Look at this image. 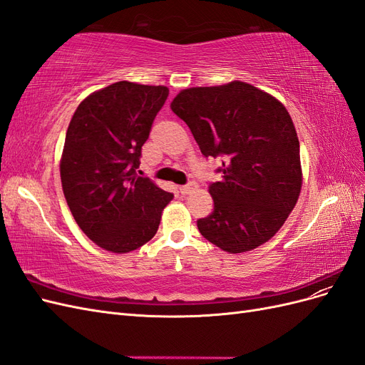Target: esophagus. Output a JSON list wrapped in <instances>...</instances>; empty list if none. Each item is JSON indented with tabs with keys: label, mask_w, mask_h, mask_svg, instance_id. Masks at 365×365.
<instances>
[{
	"label": "esophagus",
	"mask_w": 365,
	"mask_h": 365,
	"mask_svg": "<svg viewBox=\"0 0 365 365\" xmlns=\"http://www.w3.org/2000/svg\"><path fill=\"white\" fill-rule=\"evenodd\" d=\"M195 189H196V184H195V182H190V184H187V185H181V187H180V192H181L182 195H189V193H192Z\"/></svg>",
	"instance_id": "1"
}]
</instances>
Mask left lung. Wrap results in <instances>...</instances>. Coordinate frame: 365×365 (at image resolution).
<instances>
[{
    "mask_svg": "<svg viewBox=\"0 0 365 365\" xmlns=\"http://www.w3.org/2000/svg\"><path fill=\"white\" fill-rule=\"evenodd\" d=\"M170 108L190 128L204 157H224L222 180L208 187L215 210L197 219L200 233L231 254L263 245L302 192L300 143L288 109L240 81L187 88Z\"/></svg>",
    "mask_w": 365,
    "mask_h": 365,
    "instance_id": "8db88e82",
    "label": "left lung"
}]
</instances>
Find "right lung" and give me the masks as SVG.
I'll return each instance as SVG.
<instances>
[{
    "mask_svg": "<svg viewBox=\"0 0 365 365\" xmlns=\"http://www.w3.org/2000/svg\"><path fill=\"white\" fill-rule=\"evenodd\" d=\"M168 96L164 85L121 81L85 97L71 117L59 165L62 190L77 225L106 251L145 245L173 200L135 173Z\"/></svg>",
    "mask_w": 365,
    "mask_h": 365,
    "instance_id": "right-lung-1",
    "label": "right lung"
}]
</instances>
